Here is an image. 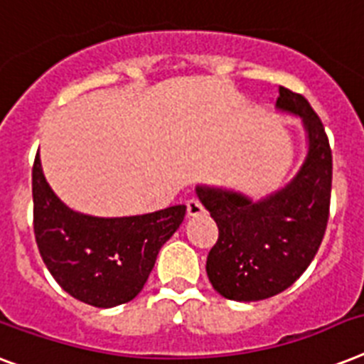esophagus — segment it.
Masks as SVG:
<instances>
[{"instance_id":"1","label":"esophagus","mask_w":364,"mask_h":364,"mask_svg":"<svg viewBox=\"0 0 364 364\" xmlns=\"http://www.w3.org/2000/svg\"><path fill=\"white\" fill-rule=\"evenodd\" d=\"M205 211L202 205V202L198 200V198H188L187 200V213L188 217H198V215H202Z\"/></svg>"}]
</instances>
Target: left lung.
<instances>
[{
	"instance_id": "obj_1",
	"label": "left lung",
	"mask_w": 364,
	"mask_h": 364,
	"mask_svg": "<svg viewBox=\"0 0 364 364\" xmlns=\"http://www.w3.org/2000/svg\"><path fill=\"white\" fill-rule=\"evenodd\" d=\"M277 108L301 115L309 134L305 162L284 188L252 202L239 192L196 187L218 226L205 271L232 301L267 299L289 288L314 259L329 220L333 155L323 123L305 97L282 85Z\"/></svg>"
}]
</instances>
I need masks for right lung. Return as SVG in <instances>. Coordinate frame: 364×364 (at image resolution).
<instances>
[{
  "label": "right lung",
  "instance_id": "add662e5",
  "mask_svg": "<svg viewBox=\"0 0 364 364\" xmlns=\"http://www.w3.org/2000/svg\"><path fill=\"white\" fill-rule=\"evenodd\" d=\"M31 188L35 241L44 265L67 294L97 309L123 305L140 294L159 250L187 211L172 205L121 218L76 213L50 188L38 153Z\"/></svg>",
  "mask_w": 364,
  "mask_h": 364
}]
</instances>
